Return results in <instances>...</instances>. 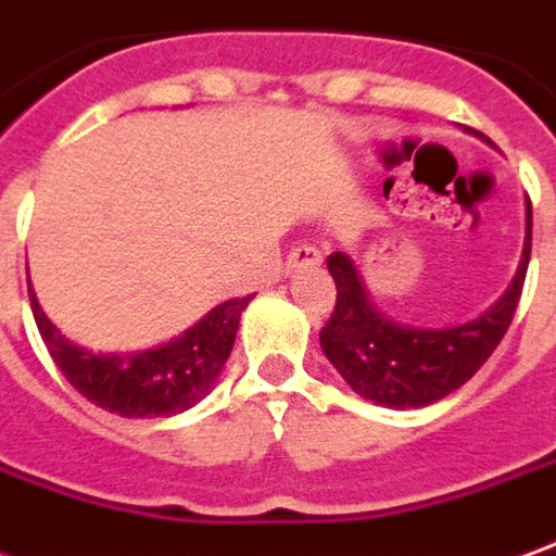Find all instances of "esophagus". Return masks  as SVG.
<instances>
[{"label":"esophagus","instance_id":"obj_1","mask_svg":"<svg viewBox=\"0 0 556 556\" xmlns=\"http://www.w3.org/2000/svg\"><path fill=\"white\" fill-rule=\"evenodd\" d=\"M318 265H321V252H318L316 247L304 243V247H298V250L289 252L286 270H289V274H294V270H304V267H318Z\"/></svg>","mask_w":556,"mask_h":556}]
</instances>
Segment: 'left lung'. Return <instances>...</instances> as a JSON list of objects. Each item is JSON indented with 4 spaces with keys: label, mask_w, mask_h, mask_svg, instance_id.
I'll list each match as a JSON object with an SVG mask.
<instances>
[{
    "label": "left lung",
    "mask_w": 556,
    "mask_h": 556,
    "mask_svg": "<svg viewBox=\"0 0 556 556\" xmlns=\"http://www.w3.org/2000/svg\"><path fill=\"white\" fill-rule=\"evenodd\" d=\"M467 131L488 141L479 131ZM530 240L533 207L527 198L523 252L508 289L481 316L442 328L409 325L382 313L355 262L345 252H333L328 258V274L337 282V306L318 333L325 358L337 367L345 386L376 406L421 409L448 397L479 372L508 331L530 265Z\"/></svg>",
    "instance_id": "obj_1"
}]
</instances>
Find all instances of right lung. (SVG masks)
<instances>
[{"instance_id":"obj_1","label":"right lung","mask_w":556,"mask_h":556,"mask_svg":"<svg viewBox=\"0 0 556 556\" xmlns=\"http://www.w3.org/2000/svg\"><path fill=\"white\" fill-rule=\"evenodd\" d=\"M29 304L50 358L89 403L123 418H170L192 409L219 382L250 298L213 306L180 337L138 352H92L68 340L41 309L33 282Z\"/></svg>"}]
</instances>
